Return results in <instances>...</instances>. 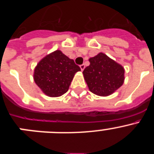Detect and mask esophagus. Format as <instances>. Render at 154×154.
Here are the masks:
<instances>
[{"label": "esophagus", "mask_w": 154, "mask_h": 154, "mask_svg": "<svg viewBox=\"0 0 154 154\" xmlns=\"http://www.w3.org/2000/svg\"><path fill=\"white\" fill-rule=\"evenodd\" d=\"M85 65H84V64H82V65H80V69H81L82 71H83V70H84V69H85Z\"/></svg>", "instance_id": "obj_1"}]
</instances>
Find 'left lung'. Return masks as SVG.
I'll return each instance as SVG.
<instances>
[{
  "mask_svg": "<svg viewBox=\"0 0 154 154\" xmlns=\"http://www.w3.org/2000/svg\"><path fill=\"white\" fill-rule=\"evenodd\" d=\"M90 65L83 75L90 92L100 96H108L124 82V69L121 65L100 52L89 59Z\"/></svg>",
  "mask_w": 154,
  "mask_h": 154,
  "instance_id": "obj_1",
  "label": "left lung"
}]
</instances>
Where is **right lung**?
Segmentation results:
<instances>
[{
	"mask_svg": "<svg viewBox=\"0 0 154 154\" xmlns=\"http://www.w3.org/2000/svg\"><path fill=\"white\" fill-rule=\"evenodd\" d=\"M79 71L81 69L72 59L56 50L38 63L34 71V80L48 96L58 97L69 90L71 82Z\"/></svg>",
	"mask_w": 154,
	"mask_h": 154,
	"instance_id": "right-lung-1",
	"label": "right lung"
}]
</instances>
